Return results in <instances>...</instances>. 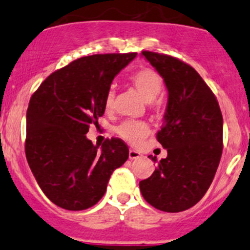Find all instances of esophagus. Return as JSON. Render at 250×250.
<instances>
[{"label":"esophagus","instance_id":"34e87169","mask_svg":"<svg viewBox=\"0 0 250 250\" xmlns=\"http://www.w3.org/2000/svg\"><path fill=\"white\" fill-rule=\"evenodd\" d=\"M129 160H137L140 157V154L137 151V150H129Z\"/></svg>","mask_w":250,"mask_h":250}]
</instances>
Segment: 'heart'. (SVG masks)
<instances>
[{"mask_svg":"<svg viewBox=\"0 0 250 250\" xmlns=\"http://www.w3.org/2000/svg\"><path fill=\"white\" fill-rule=\"evenodd\" d=\"M130 82L133 86L139 91L140 95L149 101L151 107H156L160 105V100L157 99L161 93L164 82L161 76L149 67H142L130 76ZM116 93L113 89H108L105 96V110L111 111L115 105ZM116 133L118 137L122 138L127 143L132 145H138L149 135V125L142 121H125L120 125L116 127Z\"/></svg>","mask_w":250,"mask_h":250,"instance_id":"heart-1","label":"heart"}]
</instances>
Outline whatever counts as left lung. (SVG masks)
Returning <instances> with one entry per match:
<instances>
[{
	"label": "left lung",
	"mask_w": 250,
	"mask_h": 250,
	"mask_svg": "<svg viewBox=\"0 0 250 250\" xmlns=\"http://www.w3.org/2000/svg\"><path fill=\"white\" fill-rule=\"evenodd\" d=\"M142 55L164 78L168 103L156 134L167 157L139 182L140 192L161 211H184L204 197L216 173L224 147L222 113L216 96L192 66L162 53Z\"/></svg>",
	"instance_id": "1"
}]
</instances>
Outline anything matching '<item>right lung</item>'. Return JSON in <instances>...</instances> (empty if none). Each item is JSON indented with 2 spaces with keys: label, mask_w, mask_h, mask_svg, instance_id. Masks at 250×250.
<instances>
[{
  "label": "right lung",
  "mask_w": 250,
  "mask_h": 250,
  "mask_svg": "<svg viewBox=\"0 0 250 250\" xmlns=\"http://www.w3.org/2000/svg\"><path fill=\"white\" fill-rule=\"evenodd\" d=\"M137 56L105 53L57 69L31 95L26 111L25 156L43 194L57 207L85 210L104 197L111 174L128 159L118 138L94 145L89 125L105 112L113 78Z\"/></svg>",
  "instance_id": "1"
}]
</instances>
